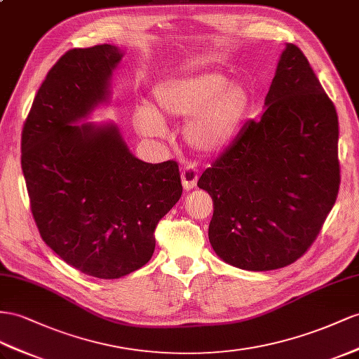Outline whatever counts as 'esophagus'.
Returning a JSON list of instances; mask_svg holds the SVG:
<instances>
[{"mask_svg":"<svg viewBox=\"0 0 359 359\" xmlns=\"http://www.w3.org/2000/svg\"><path fill=\"white\" fill-rule=\"evenodd\" d=\"M180 177H182L183 189H185V191L194 189L196 185H197V179H198L197 168L194 167V165H187V167L182 170Z\"/></svg>","mask_w":359,"mask_h":359,"instance_id":"obj_1","label":"esophagus"}]
</instances>
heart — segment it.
<instances>
[{"instance_id":"1","label":"heart","mask_w":359,"mask_h":359,"mask_svg":"<svg viewBox=\"0 0 359 359\" xmlns=\"http://www.w3.org/2000/svg\"><path fill=\"white\" fill-rule=\"evenodd\" d=\"M154 109L144 106L136 114V126L144 135L161 136V116L186 119L183 141L192 151L212 156L224 151L240 135L250 112L252 95L243 85L229 83L215 71L172 77L153 89Z\"/></svg>"}]
</instances>
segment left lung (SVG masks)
Here are the masks:
<instances>
[{"label":"left lung","instance_id":"obj_1","mask_svg":"<svg viewBox=\"0 0 359 359\" xmlns=\"http://www.w3.org/2000/svg\"><path fill=\"white\" fill-rule=\"evenodd\" d=\"M214 215L209 243L224 262L269 271L314 243L339 188L338 116L305 54L287 43L259 121L205 170Z\"/></svg>","mask_w":359,"mask_h":359}]
</instances>
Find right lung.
<instances>
[{
    "label": "right lung",
    "instance_id": "obj_1",
    "mask_svg": "<svg viewBox=\"0 0 359 359\" xmlns=\"http://www.w3.org/2000/svg\"><path fill=\"white\" fill-rule=\"evenodd\" d=\"M115 45L67 51L45 77L27 116L21 165L42 240L92 278L118 279L154 252V229L182 196L179 165L147 163L116 124L86 119L109 103L123 59Z\"/></svg>",
    "mask_w": 359,
    "mask_h": 359
}]
</instances>
